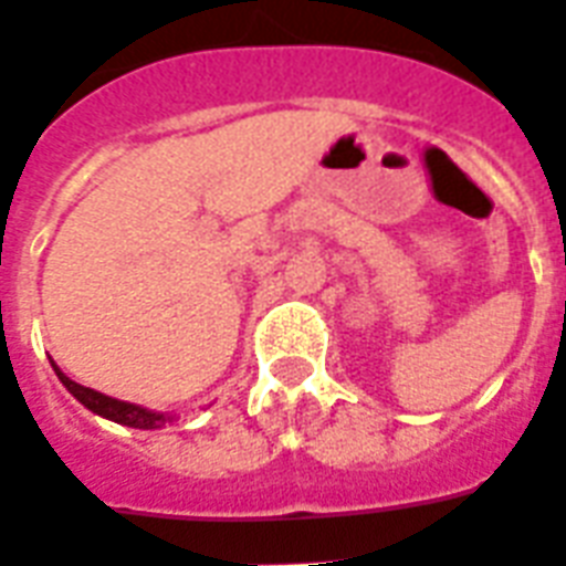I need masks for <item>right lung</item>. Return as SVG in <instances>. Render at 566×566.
<instances>
[{"label":"right lung","instance_id":"1","mask_svg":"<svg viewBox=\"0 0 566 566\" xmlns=\"http://www.w3.org/2000/svg\"><path fill=\"white\" fill-rule=\"evenodd\" d=\"M52 369L60 378V384L75 395L86 410L95 412V416L109 418V421H116V424H124V427H136V430H159V427L171 424L174 421L171 412H156V410H148V407H142V403L118 401V398H109V395L98 392V389L81 387V384H75L72 378H66L54 360H52Z\"/></svg>","mask_w":566,"mask_h":566}]
</instances>
